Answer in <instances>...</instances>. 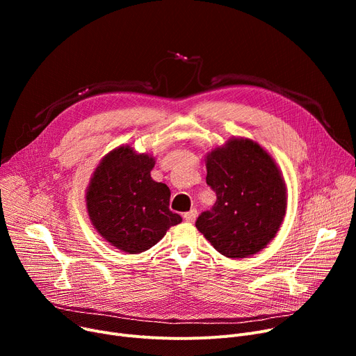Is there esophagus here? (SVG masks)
Returning a JSON list of instances; mask_svg holds the SVG:
<instances>
[{"label": "esophagus", "instance_id": "1", "mask_svg": "<svg viewBox=\"0 0 356 356\" xmlns=\"http://www.w3.org/2000/svg\"><path fill=\"white\" fill-rule=\"evenodd\" d=\"M196 218H197V211H196V209H192L191 212H186V213H184V219L188 220V222H191V223L195 222Z\"/></svg>", "mask_w": 356, "mask_h": 356}]
</instances>
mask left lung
Returning <instances> with one entry per match:
<instances>
[{"mask_svg":"<svg viewBox=\"0 0 356 356\" xmlns=\"http://www.w3.org/2000/svg\"><path fill=\"white\" fill-rule=\"evenodd\" d=\"M207 183L216 193L196 228L228 258H247L266 248L284 220L287 188L275 160L258 143L232 137L204 159Z\"/></svg>","mask_w":356,"mask_h":356,"instance_id":"obj_1","label":"left lung"}]
</instances>
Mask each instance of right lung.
I'll use <instances>...</instances> for the list:
<instances>
[{
	"label": "right lung",
	"instance_id": "obj_1",
	"mask_svg": "<svg viewBox=\"0 0 356 356\" xmlns=\"http://www.w3.org/2000/svg\"><path fill=\"white\" fill-rule=\"evenodd\" d=\"M154 164L152 154L120 145L104 156L89 180L85 200L92 225L122 252L149 250L181 222L168 209L170 189L149 175Z\"/></svg>",
	"mask_w": 356,
	"mask_h": 356
}]
</instances>
